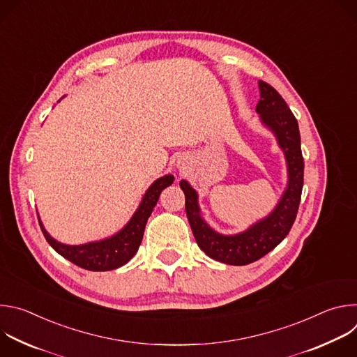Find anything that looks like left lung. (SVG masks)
<instances>
[{
	"label": "left lung",
	"instance_id": "8db88e82",
	"mask_svg": "<svg viewBox=\"0 0 357 357\" xmlns=\"http://www.w3.org/2000/svg\"><path fill=\"white\" fill-rule=\"evenodd\" d=\"M259 86L260 100L256 112L263 123L275 132L288 162V188L275 211L244 233L222 236L199 216L196 192L186 181L179 182L185 193L186 216L197 245L209 257L230 266H245L260 260L287 237L298 213L303 186V157L298 121L285 100L271 84L260 80Z\"/></svg>",
	"mask_w": 357,
	"mask_h": 357
}]
</instances>
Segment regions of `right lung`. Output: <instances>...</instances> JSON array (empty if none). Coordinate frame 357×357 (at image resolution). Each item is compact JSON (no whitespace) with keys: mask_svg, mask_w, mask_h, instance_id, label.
<instances>
[{"mask_svg":"<svg viewBox=\"0 0 357 357\" xmlns=\"http://www.w3.org/2000/svg\"><path fill=\"white\" fill-rule=\"evenodd\" d=\"M172 182L174 176L167 175L152 183L149 189L145 192L139 208L137 209L128 225L120 233L106 240L87 243L82 245H66L58 243L46 233L39 218L38 222L46 241L52 245V248L56 252H59L62 257L89 271H110L124 266L134 257V254L137 252L142 241L144 229L148 218L152 213V209L155 208L161 192Z\"/></svg>","mask_w":357,"mask_h":357,"instance_id":"obj_1","label":"right lung"}]
</instances>
